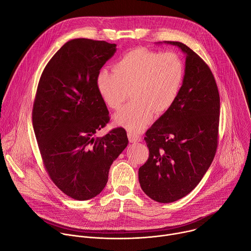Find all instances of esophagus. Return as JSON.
<instances>
[{"mask_svg":"<svg viewBox=\"0 0 251 251\" xmlns=\"http://www.w3.org/2000/svg\"><path fill=\"white\" fill-rule=\"evenodd\" d=\"M128 139L130 141V143H137V142H140L141 141V138L135 134V133H132V132H128Z\"/></svg>","mask_w":251,"mask_h":251,"instance_id":"obj_1","label":"esophagus"}]
</instances>
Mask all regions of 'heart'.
Listing matches in <instances>:
<instances>
[{
  "label": "heart",
  "instance_id": "heart-1",
  "mask_svg": "<svg viewBox=\"0 0 251 251\" xmlns=\"http://www.w3.org/2000/svg\"><path fill=\"white\" fill-rule=\"evenodd\" d=\"M184 78L185 63L180 55L139 48L124 53L114 63L113 71H100L96 88L112 110L121 108L130 91L132 101L114 116L113 122L139 133L150 123L154 112L161 115L172 108Z\"/></svg>",
  "mask_w": 251,
  "mask_h": 251
}]
</instances>
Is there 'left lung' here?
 <instances>
[{"instance_id":"1","label":"left lung","mask_w":251,"mask_h":251,"mask_svg":"<svg viewBox=\"0 0 251 251\" xmlns=\"http://www.w3.org/2000/svg\"><path fill=\"white\" fill-rule=\"evenodd\" d=\"M164 43L185 53V78L172 108L146 132L150 154L138 174L143 192L167 203L190 194L216 155L220 94L209 67L194 50L178 42Z\"/></svg>"}]
</instances>
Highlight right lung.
<instances>
[{
	"instance_id": "add662e5",
	"label": "right lung",
	"mask_w": 251,
	"mask_h": 251,
	"mask_svg": "<svg viewBox=\"0 0 251 251\" xmlns=\"http://www.w3.org/2000/svg\"><path fill=\"white\" fill-rule=\"evenodd\" d=\"M116 45L75 39L51 57L41 76L32 126L47 172L55 186L77 201L99 195L109 169L128 145L126 131L95 133L109 121L96 78Z\"/></svg>"
}]
</instances>
